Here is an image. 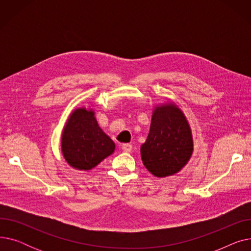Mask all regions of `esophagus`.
<instances>
[{
    "instance_id": "obj_1",
    "label": "esophagus",
    "mask_w": 251,
    "mask_h": 251,
    "mask_svg": "<svg viewBox=\"0 0 251 251\" xmlns=\"http://www.w3.org/2000/svg\"><path fill=\"white\" fill-rule=\"evenodd\" d=\"M122 150L125 152H129V151H132V146H131V144H129V143H124L122 146Z\"/></svg>"
}]
</instances>
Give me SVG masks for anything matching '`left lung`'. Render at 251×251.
I'll list each match as a JSON object with an SVG mask.
<instances>
[{
  "mask_svg": "<svg viewBox=\"0 0 251 251\" xmlns=\"http://www.w3.org/2000/svg\"><path fill=\"white\" fill-rule=\"evenodd\" d=\"M192 151L191 130L181 110L171 103L156 107L140 148L143 165L156 177L174 175L187 164Z\"/></svg>",
  "mask_w": 251,
  "mask_h": 251,
  "instance_id": "left-lung-1",
  "label": "left lung"
}]
</instances>
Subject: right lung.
Masks as SVG:
<instances>
[{
    "instance_id": "add662e5",
    "label": "right lung",
    "mask_w": 251,
    "mask_h": 251,
    "mask_svg": "<svg viewBox=\"0 0 251 251\" xmlns=\"http://www.w3.org/2000/svg\"><path fill=\"white\" fill-rule=\"evenodd\" d=\"M114 151V141L100 129L94 112L81 108L71 114L62 135V152L71 167L90 170Z\"/></svg>"
}]
</instances>
